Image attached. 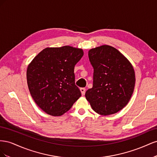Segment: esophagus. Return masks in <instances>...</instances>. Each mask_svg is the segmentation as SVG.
<instances>
[{
  "mask_svg": "<svg viewBox=\"0 0 157 157\" xmlns=\"http://www.w3.org/2000/svg\"><path fill=\"white\" fill-rule=\"evenodd\" d=\"M80 92H81V94L82 96H84V95L85 94V92H86V89H85L84 88H80Z\"/></svg>",
  "mask_w": 157,
  "mask_h": 157,
  "instance_id": "34e87169",
  "label": "esophagus"
}]
</instances>
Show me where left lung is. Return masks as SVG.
<instances>
[{"label":"left lung","instance_id":"1","mask_svg":"<svg viewBox=\"0 0 157 157\" xmlns=\"http://www.w3.org/2000/svg\"><path fill=\"white\" fill-rule=\"evenodd\" d=\"M94 68L93 86L85 94L93 110L101 115L115 114L129 102L135 86V72L116 48L103 45L88 52Z\"/></svg>","mask_w":157,"mask_h":157}]
</instances>
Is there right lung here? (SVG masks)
<instances>
[{
  "instance_id": "add662e5",
  "label": "right lung",
  "mask_w": 157,
  "mask_h": 157,
  "mask_svg": "<svg viewBox=\"0 0 157 157\" xmlns=\"http://www.w3.org/2000/svg\"><path fill=\"white\" fill-rule=\"evenodd\" d=\"M84 55L72 46L46 48L28 65L27 81L33 99L42 111L61 116L81 96L75 83V65Z\"/></svg>"
}]
</instances>
